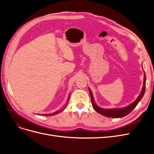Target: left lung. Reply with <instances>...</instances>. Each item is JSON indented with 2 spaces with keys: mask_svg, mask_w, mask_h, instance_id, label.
<instances>
[{
  "mask_svg": "<svg viewBox=\"0 0 154 154\" xmlns=\"http://www.w3.org/2000/svg\"><path fill=\"white\" fill-rule=\"evenodd\" d=\"M145 73H144V80H143V86L142 90L138 98L136 99L134 102H133L130 106H126L124 108H119V109H103L100 107H98L97 104L95 103L94 101V98L92 95L91 91L90 88L89 92L91 97V101L92 103V106H93L94 109L96 110V111L104 116L109 117V118H122V117H125L127 116L128 114H130L132 110L136 107V106L138 105V102L141 100V98L143 97L145 91V84H146V77H145Z\"/></svg>",
  "mask_w": 154,
  "mask_h": 154,
  "instance_id": "left-lung-1",
  "label": "left lung"
}]
</instances>
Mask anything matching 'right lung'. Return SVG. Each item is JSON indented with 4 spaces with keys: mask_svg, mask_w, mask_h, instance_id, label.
I'll return each instance as SVG.
<instances>
[{
    "mask_svg": "<svg viewBox=\"0 0 154 154\" xmlns=\"http://www.w3.org/2000/svg\"><path fill=\"white\" fill-rule=\"evenodd\" d=\"M69 97H68V100H67V103H66V106H65V107H64V109H61L60 110H57V111H56V112H54V113H52V114H46V116H53V115H56V114H59V113H60V112H62L63 110L67 107V103H68V101H69ZM43 116H44V114H42Z\"/></svg>",
    "mask_w": 154,
    "mask_h": 154,
    "instance_id": "right-lung-1",
    "label": "right lung"
}]
</instances>
